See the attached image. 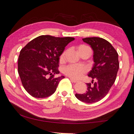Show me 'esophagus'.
I'll list each match as a JSON object with an SVG mask.
<instances>
[{
    "instance_id": "34e87169",
    "label": "esophagus",
    "mask_w": 134,
    "mask_h": 134,
    "mask_svg": "<svg viewBox=\"0 0 134 134\" xmlns=\"http://www.w3.org/2000/svg\"><path fill=\"white\" fill-rule=\"evenodd\" d=\"M70 80H71V82H72V83H77V82H78V81H77V80H74V79H73L72 78L70 77Z\"/></svg>"
}]
</instances>
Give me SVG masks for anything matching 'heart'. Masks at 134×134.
<instances>
[{"mask_svg":"<svg viewBox=\"0 0 134 134\" xmlns=\"http://www.w3.org/2000/svg\"><path fill=\"white\" fill-rule=\"evenodd\" d=\"M85 49H90V48L85 45H81L79 47V50ZM64 53L62 54V56H61V59L64 58ZM63 71L65 75L69 76L70 77L74 79H78L81 77L83 74L86 72V69L82 65L70 64L63 68Z\"/></svg>","mask_w":134,"mask_h":134,"instance_id":"heart-1","label":"heart"}]
</instances>
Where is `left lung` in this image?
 Here are the masks:
<instances>
[{
    "label": "left lung",
    "instance_id": "1",
    "mask_svg": "<svg viewBox=\"0 0 134 134\" xmlns=\"http://www.w3.org/2000/svg\"><path fill=\"white\" fill-rule=\"evenodd\" d=\"M93 50L94 65L88 76L93 80L87 83V90L83 94H76L79 100L92 103L102 99L108 93L116 80L119 70L118 54L110 42L99 37L83 38ZM94 80L96 81L93 83Z\"/></svg>",
    "mask_w": 134,
    "mask_h": 134
}]
</instances>
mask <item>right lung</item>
I'll list each match as a JSON object with an SVG mask.
<instances>
[{
	"instance_id": "obj_1",
	"label": "right lung",
	"mask_w": 134,
	"mask_h": 134,
	"mask_svg": "<svg viewBox=\"0 0 134 134\" xmlns=\"http://www.w3.org/2000/svg\"><path fill=\"white\" fill-rule=\"evenodd\" d=\"M72 37L41 35L28 42L19 55L18 71L24 89L32 96L44 98L55 92L64 76L58 74L59 57Z\"/></svg>"
}]
</instances>
